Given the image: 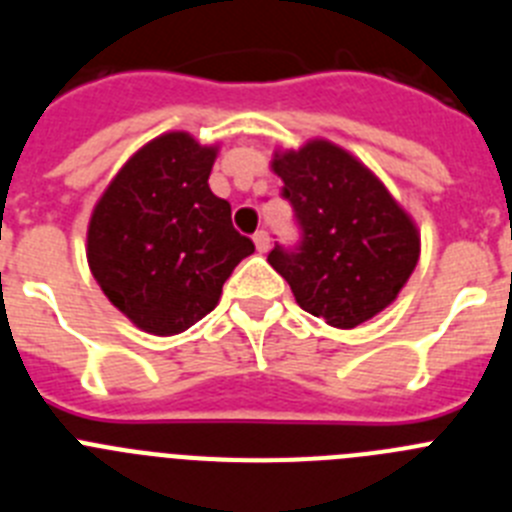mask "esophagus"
I'll return each mask as SVG.
<instances>
[{
    "mask_svg": "<svg viewBox=\"0 0 512 512\" xmlns=\"http://www.w3.org/2000/svg\"><path fill=\"white\" fill-rule=\"evenodd\" d=\"M253 243H256V248H259L261 253H266V251H269V246H271L269 233H266V230H259V233L253 235Z\"/></svg>",
    "mask_w": 512,
    "mask_h": 512,
    "instance_id": "esophagus-1",
    "label": "esophagus"
}]
</instances>
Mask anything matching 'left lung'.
Masks as SVG:
<instances>
[{
	"label": "left lung",
	"instance_id": "obj_1",
	"mask_svg": "<svg viewBox=\"0 0 512 512\" xmlns=\"http://www.w3.org/2000/svg\"><path fill=\"white\" fill-rule=\"evenodd\" d=\"M302 241L274 246L269 264L297 305L333 328H356L397 300L420 259V233L390 189L354 153L325 138L274 151Z\"/></svg>",
	"mask_w": 512,
	"mask_h": 512
}]
</instances>
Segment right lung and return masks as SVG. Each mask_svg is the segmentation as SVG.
Wrapping results in <instances>:
<instances>
[{"mask_svg":"<svg viewBox=\"0 0 512 512\" xmlns=\"http://www.w3.org/2000/svg\"><path fill=\"white\" fill-rule=\"evenodd\" d=\"M217 148L184 130L148 140L89 217L92 277L151 336H176L215 310L225 279L253 253L251 238L230 223V205L207 184Z\"/></svg>","mask_w":512,"mask_h":512,"instance_id":"add662e5","label":"right lung"}]
</instances>
